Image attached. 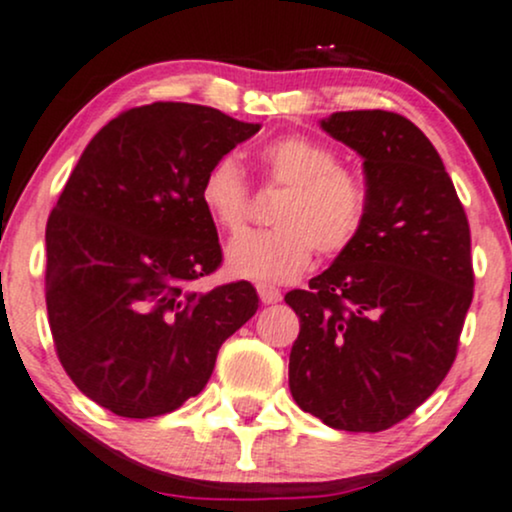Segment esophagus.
<instances>
[{
    "mask_svg": "<svg viewBox=\"0 0 512 512\" xmlns=\"http://www.w3.org/2000/svg\"><path fill=\"white\" fill-rule=\"evenodd\" d=\"M256 290H258V297H261L263 304H275V302H280V297H283L280 295L278 287L266 285V283H258Z\"/></svg>",
    "mask_w": 512,
    "mask_h": 512,
    "instance_id": "obj_1",
    "label": "esophagus"
}]
</instances>
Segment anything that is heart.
Here are the masks:
<instances>
[{"mask_svg":"<svg viewBox=\"0 0 512 512\" xmlns=\"http://www.w3.org/2000/svg\"><path fill=\"white\" fill-rule=\"evenodd\" d=\"M271 186L285 188L273 232H246L227 246L234 278L287 283L307 271L314 251L338 256L355 244L367 220L365 181L324 142L285 135L261 149ZM200 203L222 232H239L249 220V183L237 157L225 154L205 171Z\"/></svg>","mask_w":512,"mask_h":512,"instance_id":"obj_1","label":"heart"}]
</instances>
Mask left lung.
<instances>
[{"label": "left lung", "instance_id": "1", "mask_svg": "<svg viewBox=\"0 0 512 512\" xmlns=\"http://www.w3.org/2000/svg\"><path fill=\"white\" fill-rule=\"evenodd\" d=\"M321 128L365 159L367 220L307 290L285 295L300 317L290 392L326 426L380 433L455 363L474 297L472 234L440 154L409 118L341 111Z\"/></svg>", "mask_w": 512, "mask_h": 512}]
</instances>
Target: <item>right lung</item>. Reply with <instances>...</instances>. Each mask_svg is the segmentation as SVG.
<instances>
[{
    "label": "right lung",
    "instance_id": "add662e5",
    "mask_svg": "<svg viewBox=\"0 0 512 512\" xmlns=\"http://www.w3.org/2000/svg\"><path fill=\"white\" fill-rule=\"evenodd\" d=\"M261 125L157 101L96 132L45 227V304L62 367L123 418L203 392L217 350L258 309L246 280L193 290L222 263L205 171Z\"/></svg>",
    "mask_w": 512,
    "mask_h": 512
}]
</instances>
